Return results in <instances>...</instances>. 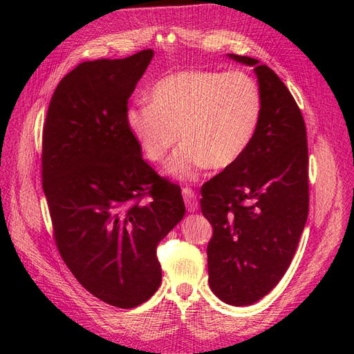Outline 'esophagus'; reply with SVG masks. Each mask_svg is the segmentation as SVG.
<instances>
[{"instance_id": "34e87169", "label": "esophagus", "mask_w": 354, "mask_h": 354, "mask_svg": "<svg viewBox=\"0 0 354 354\" xmlns=\"http://www.w3.org/2000/svg\"><path fill=\"white\" fill-rule=\"evenodd\" d=\"M181 194H183V199H185L187 211H190V212L196 211L199 203H198V199H196L195 190L190 189V187H183V189H181Z\"/></svg>"}]
</instances>
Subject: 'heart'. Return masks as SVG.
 Segmentation results:
<instances>
[{
  "instance_id": "obj_1",
  "label": "heart",
  "mask_w": 354,
  "mask_h": 354,
  "mask_svg": "<svg viewBox=\"0 0 354 354\" xmlns=\"http://www.w3.org/2000/svg\"><path fill=\"white\" fill-rule=\"evenodd\" d=\"M149 104L127 111V127L145 156L159 164L178 142L167 171L196 178L208 167L227 169L248 151L263 115L260 85L245 72L189 69L165 75Z\"/></svg>"
}]
</instances>
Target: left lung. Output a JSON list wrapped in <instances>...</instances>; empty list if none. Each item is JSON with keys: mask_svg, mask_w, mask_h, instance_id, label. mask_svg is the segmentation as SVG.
I'll use <instances>...</instances> for the list:
<instances>
[{"mask_svg": "<svg viewBox=\"0 0 354 354\" xmlns=\"http://www.w3.org/2000/svg\"><path fill=\"white\" fill-rule=\"evenodd\" d=\"M263 94L259 130L246 153L202 186L201 209L212 226L209 286L221 301L250 306L279 283L308 214V147L301 111L281 78L252 57Z\"/></svg>", "mask_w": 354, "mask_h": 354, "instance_id": "1", "label": "left lung"}]
</instances>
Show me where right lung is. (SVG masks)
<instances>
[{"mask_svg":"<svg viewBox=\"0 0 354 354\" xmlns=\"http://www.w3.org/2000/svg\"><path fill=\"white\" fill-rule=\"evenodd\" d=\"M152 57L142 50L80 63L59 82L42 133V189L57 250L88 292L120 308L156 292V246L186 212L180 186L146 164L125 121Z\"/></svg>","mask_w":354,"mask_h":354,"instance_id":"1","label":"right lung"}]
</instances>
